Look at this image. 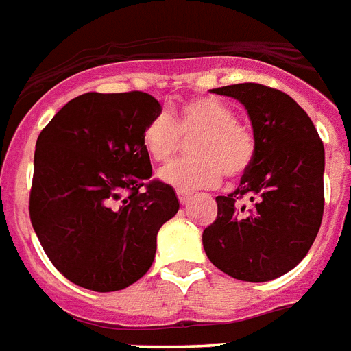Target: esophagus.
Masks as SVG:
<instances>
[{
	"label": "esophagus",
	"instance_id": "obj_1",
	"mask_svg": "<svg viewBox=\"0 0 351 351\" xmlns=\"http://www.w3.org/2000/svg\"><path fill=\"white\" fill-rule=\"evenodd\" d=\"M178 197H179V202H181V204H186V202L190 201L192 193L186 192V190H178Z\"/></svg>",
	"mask_w": 351,
	"mask_h": 351
}]
</instances>
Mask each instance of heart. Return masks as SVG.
Returning <instances> with one entry per match:
<instances>
[{"mask_svg": "<svg viewBox=\"0 0 351 351\" xmlns=\"http://www.w3.org/2000/svg\"><path fill=\"white\" fill-rule=\"evenodd\" d=\"M193 158L179 159L159 172L161 181L178 188L213 186L222 172L230 179L244 176L256 154V138L247 125L237 121L228 104L211 97H197L179 107L173 118L156 114L141 130V145L154 163H169L182 140Z\"/></svg>", "mask_w": 351, "mask_h": 351, "instance_id": "b5f03b06", "label": "heart"}]
</instances>
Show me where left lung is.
Segmentation results:
<instances>
[{
  "label": "left lung",
  "mask_w": 351,
  "mask_h": 351,
  "mask_svg": "<svg viewBox=\"0 0 351 351\" xmlns=\"http://www.w3.org/2000/svg\"><path fill=\"white\" fill-rule=\"evenodd\" d=\"M247 109L256 154L233 193L219 195L202 231L210 262L242 282H269L305 258L325 208V147L289 95L245 82L211 89Z\"/></svg>",
  "instance_id": "left-lung-1"
}]
</instances>
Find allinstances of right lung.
I'll use <instances>...</instances> for the list:
<instances>
[{"instance_id": "add662e5", "label": "right lung", "mask_w": 351, "mask_h": 351, "mask_svg": "<svg viewBox=\"0 0 351 351\" xmlns=\"http://www.w3.org/2000/svg\"><path fill=\"white\" fill-rule=\"evenodd\" d=\"M156 114L161 106L147 93H86L40 130L30 221L75 285L112 292L138 282L154 262L159 228L178 213L173 188L149 181L141 130Z\"/></svg>"}]
</instances>
